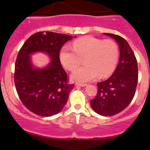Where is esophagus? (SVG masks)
Masks as SVG:
<instances>
[{"instance_id": "obj_1", "label": "esophagus", "mask_w": 150, "mask_h": 150, "mask_svg": "<svg viewBox=\"0 0 150 150\" xmlns=\"http://www.w3.org/2000/svg\"><path fill=\"white\" fill-rule=\"evenodd\" d=\"M77 86H80V87H85V86L87 85L86 83H76Z\"/></svg>"}]
</instances>
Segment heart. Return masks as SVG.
I'll return each instance as SVG.
<instances>
[{"instance_id":"obj_1","label":"heart","mask_w":150,"mask_h":150,"mask_svg":"<svg viewBox=\"0 0 150 150\" xmlns=\"http://www.w3.org/2000/svg\"><path fill=\"white\" fill-rule=\"evenodd\" d=\"M73 49L65 46L60 51V60L68 70L73 71L84 59L83 66L73 72L71 78L77 82H88L100 76L111 75L118 63L119 51L111 39H102L92 36L74 41Z\"/></svg>"}]
</instances>
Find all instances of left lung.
Wrapping results in <instances>:
<instances>
[{
	"label": "left lung",
	"mask_w": 150,
	"mask_h": 150,
	"mask_svg": "<svg viewBox=\"0 0 150 150\" xmlns=\"http://www.w3.org/2000/svg\"><path fill=\"white\" fill-rule=\"evenodd\" d=\"M105 34L118 43L120 59L113 75L97 83V94L90 104L99 114L111 116L124 110L132 101L138 80V68L135 54L126 40L117 34Z\"/></svg>",
	"instance_id": "8db88e82"
}]
</instances>
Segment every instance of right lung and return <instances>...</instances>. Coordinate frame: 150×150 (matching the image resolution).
Wrapping results in <instances>:
<instances>
[{
    "label": "right lung",
    "instance_id": "1",
    "mask_svg": "<svg viewBox=\"0 0 150 150\" xmlns=\"http://www.w3.org/2000/svg\"><path fill=\"white\" fill-rule=\"evenodd\" d=\"M73 37L51 32H39L28 38L19 51L15 65L14 82L19 98L27 109L41 116H51L63 109L74 84L60 61L61 48ZM47 52L52 61L44 69H35L30 54Z\"/></svg>",
    "mask_w": 150,
    "mask_h": 150
}]
</instances>
